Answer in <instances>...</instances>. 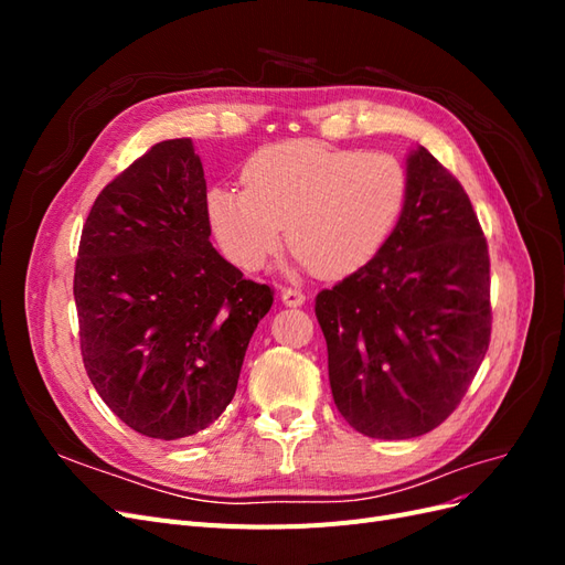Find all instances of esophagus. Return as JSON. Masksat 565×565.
I'll use <instances>...</instances> for the list:
<instances>
[{
    "mask_svg": "<svg viewBox=\"0 0 565 565\" xmlns=\"http://www.w3.org/2000/svg\"><path fill=\"white\" fill-rule=\"evenodd\" d=\"M280 299L285 306H301L306 301V295L297 287H282L280 289Z\"/></svg>",
    "mask_w": 565,
    "mask_h": 565,
    "instance_id": "1",
    "label": "esophagus"
}]
</instances>
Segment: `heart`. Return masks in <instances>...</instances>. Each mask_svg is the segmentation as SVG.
Segmentation results:
<instances>
[{"label":"heart","mask_w":565,"mask_h":565,"mask_svg":"<svg viewBox=\"0 0 565 565\" xmlns=\"http://www.w3.org/2000/svg\"><path fill=\"white\" fill-rule=\"evenodd\" d=\"M245 188L214 185L207 218L233 264L262 268L287 241L322 278H344L386 245L407 202V172L388 152L287 141L252 156Z\"/></svg>","instance_id":"b5f03b06"}]
</instances>
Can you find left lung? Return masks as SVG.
<instances>
[{
  "mask_svg": "<svg viewBox=\"0 0 565 565\" xmlns=\"http://www.w3.org/2000/svg\"><path fill=\"white\" fill-rule=\"evenodd\" d=\"M407 202L374 259L316 297L334 405L403 440L446 422L490 344V259L471 200L429 150L407 152Z\"/></svg>",
  "mask_w": 565,
  "mask_h": 565,
  "instance_id": "left-lung-1",
  "label": "left lung"
}]
</instances>
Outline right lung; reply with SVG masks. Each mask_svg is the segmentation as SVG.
Segmentation results:
<instances>
[{"mask_svg":"<svg viewBox=\"0 0 565 565\" xmlns=\"http://www.w3.org/2000/svg\"><path fill=\"white\" fill-rule=\"evenodd\" d=\"M207 181L191 139L152 146L110 181L82 228L75 266L82 361L134 431L177 440L233 401L273 289L210 243Z\"/></svg>","mask_w":565,"mask_h":565,"instance_id":"right-lung-1","label":"right lung"}]
</instances>
